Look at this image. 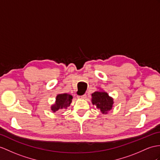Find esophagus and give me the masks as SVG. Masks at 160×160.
I'll list each match as a JSON object with an SVG mask.
<instances>
[{
  "mask_svg": "<svg viewBox=\"0 0 160 160\" xmlns=\"http://www.w3.org/2000/svg\"><path fill=\"white\" fill-rule=\"evenodd\" d=\"M78 98H82V99H85V98H87V95L85 94H83V95H81V96H78Z\"/></svg>",
  "mask_w": 160,
  "mask_h": 160,
  "instance_id": "esophagus-1",
  "label": "esophagus"
}]
</instances>
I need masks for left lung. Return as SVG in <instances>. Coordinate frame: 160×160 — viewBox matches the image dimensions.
<instances>
[{
    "instance_id": "8db88e82",
    "label": "left lung",
    "mask_w": 160,
    "mask_h": 160,
    "mask_svg": "<svg viewBox=\"0 0 160 160\" xmlns=\"http://www.w3.org/2000/svg\"><path fill=\"white\" fill-rule=\"evenodd\" d=\"M92 101L93 104L100 108L102 113H107L110 111L113 104V100L108 96V93L104 92H95L92 94Z\"/></svg>"
}]
</instances>
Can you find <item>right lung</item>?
<instances>
[{
	"label": "right lung",
	"mask_w": 160,
	"mask_h": 160,
	"mask_svg": "<svg viewBox=\"0 0 160 160\" xmlns=\"http://www.w3.org/2000/svg\"><path fill=\"white\" fill-rule=\"evenodd\" d=\"M72 99V96L71 94H68V93L58 94L56 97V103L52 105L51 108L53 112H56L63 108H67L71 104Z\"/></svg>",
	"instance_id": "1"
}]
</instances>
